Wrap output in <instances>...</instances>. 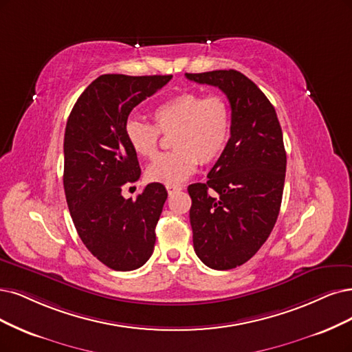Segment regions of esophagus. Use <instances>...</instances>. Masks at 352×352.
<instances>
[{"instance_id": "esophagus-1", "label": "esophagus", "mask_w": 352, "mask_h": 352, "mask_svg": "<svg viewBox=\"0 0 352 352\" xmlns=\"http://www.w3.org/2000/svg\"><path fill=\"white\" fill-rule=\"evenodd\" d=\"M179 190H183V187H181V186H173V184H168V186H166V191H168V194L177 192V191H179Z\"/></svg>"}]
</instances>
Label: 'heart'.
<instances>
[{
    "instance_id": "1",
    "label": "heart",
    "mask_w": 352,
    "mask_h": 352,
    "mask_svg": "<svg viewBox=\"0 0 352 352\" xmlns=\"http://www.w3.org/2000/svg\"><path fill=\"white\" fill-rule=\"evenodd\" d=\"M152 119L155 126L129 119L124 136L133 152L152 160L158 153L161 133L173 132L174 151L160 155L146 171L155 183L181 184L196 173L199 162H214L230 138V104L220 94L204 97L196 91H184L156 106Z\"/></svg>"
}]
</instances>
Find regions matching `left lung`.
<instances>
[{"instance_id": "8db88e82", "label": "left lung", "mask_w": 352, "mask_h": 352, "mask_svg": "<svg viewBox=\"0 0 352 352\" xmlns=\"http://www.w3.org/2000/svg\"><path fill=\"white\" fill-rule=\"evenodd\" d=\"M217 87L232 110L225 151L207 183L188 186L194 251L213 270H232L251 259L274 228L285 178L281 126L270 100L239 71L186 74Z\"/></svg>"}]
</instances>
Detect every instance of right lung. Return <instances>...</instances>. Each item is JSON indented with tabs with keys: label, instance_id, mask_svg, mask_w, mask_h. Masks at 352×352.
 Listing matches in <instances>:
<instances>
[{
	"label": "right lung",
	"instance_id": "right-lung-1",
	"mask_svg": "<svg viewBox=\"0 0 352 352\" xmlns=\"http://www.w3.org/2000/svg\"><path fill=\"white\" fill-rule=\"evenodd\" d=\"M171 78L101 75L76 100L65 129L63 188L72 222L87 250L116 271L136 270L151 258L168 196L161 183L148 184L136 200L122 196L140 178L124 126L130 111Z\"/></svg>",
	"mask_w": 352,
	"mask_h": 352
}]
</instances>
